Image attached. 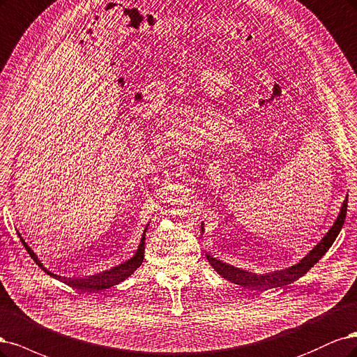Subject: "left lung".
I'll return each mask as SVG.
<instances>
[{
    "mask_svg": "<svg viewBox=\"0 0 357 357\" xmlns=\"http://www.w3.org/2000/svg\"><path fill=\"white\" fill-rule=\"evenodd\" d=\"M347 202H349V195H346V200L342 202L341 211L337 216L335 222L331 227L329 231L325 234V237L321 238L319 243L308 252V254L300 261L296 262L295 266L287 267L283 270H275L271 273H264V274H257L248 270H241L234 266H229L227 262H222L220 259L213 258L211 254H206V258H208L209 264L213 267V270L222 275L224 279L229 280L231 283L240 284V286H246L250 287V289H261V291H267L271 289V287H279L289 284L300 278L312 268L314 264L324 257L328 249L332 246L333 241H335L337 236L340 234L344 220H346V213H347ZM204 231V227L202 224V233Z\"/></svg>",
    "mask_w": 357,
    "mask_h": 357,
    "instance_id": "1",
    "label": "left lung"
}]
</instances>
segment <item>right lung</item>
<instances>
[{"instance_id": "1", "label": "right lung", "mask_w": 357, "mask_h": 357, "mask_svg": "<svg viewBox=\"0 0 357 357\" xmlns=\"http://www.w3.org/2000/svg\"><path fill=\"white\" fill-rule=\"evenodd\" d=\"M149 225V224H148ZM148 225L146 228L144 229V234L141 237V241H139V246H137L135 255L128 259L126 262L120 264V266H116L112 267L109 270H105V271H100L98 274H91V275H87V278H62V275H57L54 273H52L50 270L45 268L41 261L38 259V257L33 254V250L25 243V240L22 238V236L19 234L22 243H24L25 249L28 250L29 257L36 261V264H38V267H41V270H44L45 273H47L49 275H52V278L61 280L66 284L73 286L74 289H78L82 292H98V291H102V289H108V287L114 286V284H119L120 282L126 280L129 278V275H132L137 268L141 267V264L144 262V250H145V233L148 229Z\"/></svg>"}]
</instances>
